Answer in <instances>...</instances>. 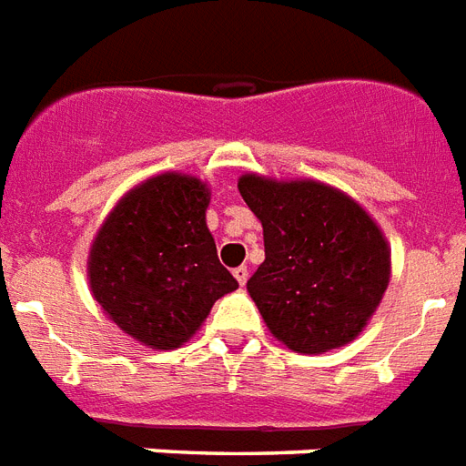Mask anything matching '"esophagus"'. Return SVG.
Instances as JSON below:
<instances>
[{"instance_id": "34e87169", "label": "esophagus", "mask_w": 466, "mask_h": 466, "mask_svg": "<svg viewBox=\"0 0 466 466\" xmlns=\"http://www.w3.org/2000/svg\"><path fill=\"white\" fill-rule=\"evenodd\" d=\"M234 278H237V283H239V285H247V280H248L247 266H239V268H234Z\"/></svg>"}]
</instances>
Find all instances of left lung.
Returning a JSON list of instances; mask_svg holds the SVG:
<instances>
[{
  "mask_svg": "<svg viewBox=\"0 0 466 466\" xmlns=\"http://www.w3.org/2000/svg\"><path fill=\"white\" fill-rule=\"evenodd\" d=\"M263 225L266 261L248 295L270 333L298 353H326L362 331L390 285L380 227L340 190L317 181L239 178Z\"/></svg>",
  "mask_w": 466,
  "mask_h": 466,
  "instance_id": "8db88e82",
  "label": "left lung"
}]
</instances>
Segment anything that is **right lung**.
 <instances>
[{
	"label": "right lung",
	"mask_w": 466,
	"mask_h": 466,
	"mask_svg": "<svg viewBox=\"0 0 466 466\" xmlns=\"http://www.w3.org/2000/svg\"><path fill=\"white\" fill-rule=\"evenodd\" d=\"M208 203L210 193L193 176H155L116 205L94 239L91 292L145 346L178 348L215 299L239 288L205 225Z\"/></svg>",
	"instance_id": "obj_1"
}]
</instances>
